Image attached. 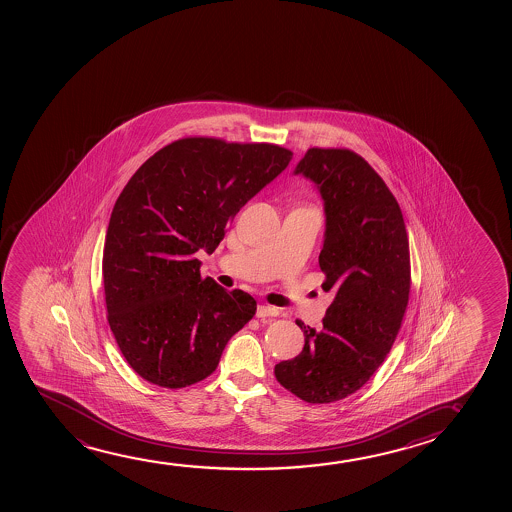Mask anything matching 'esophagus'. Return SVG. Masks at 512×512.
I'll list each match as a JSON object with an SVG mask.
<instances>
[{
  "label": "esophagus",
  "mask_w": 512,
  "mask_h": 512,
  "mask_svg": "<svg viewBox=\"0 0 512 512\" xmlns=\"http://www.w3.org/2000/svg\"><path fill=\"white\" fill-rule=\"evenodd\" d=\"M278 315H280V311H278V308H273V306L260 304L259 308H257V318H273V316Z\"/></svg>",
  "instance_id": "esophagus-1"
}]
</instances>
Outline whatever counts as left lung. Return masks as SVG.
Here are the masks:
<instances>
[{"label":"left lung","instance_id":"1","mask_svg":"<svg viewBox=\"0 0 512 512\" xmlns=\"http://www.w3.org/2000/svg\"><path fill=\"white\" fill-rule=\"evenodd\" d=\"M294 173L323 199L318 264L334 301L322 329L297 320L304 348L276 364L274 376L304 402L329 404L360 390L392 350L409 301V241L397 199L364 157L309 148Z\"/></svg>","mask_w":512,"mask_h":512}]
</instances>
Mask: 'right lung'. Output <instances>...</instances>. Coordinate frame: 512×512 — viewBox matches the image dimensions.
<instances>
[{
    "mask_svg": "<svg viewBox=\"0 0 512 512\" xmlns=\"http://www.w3.org/2000/svg\"><path fill=\"white\" fill-rule=\"evenodd\" d=\"M292 159L271 143L182 138L155 152L113 206L103 252L108 323L127 364L148 383L183 388L217 369L257 302L201 278L243 206Z\"/></svg>",
    "mask_w": 512,
    "mask_h": 512,
    "instance_id": "1",
    "label": "right lung"
}]
</instances>
